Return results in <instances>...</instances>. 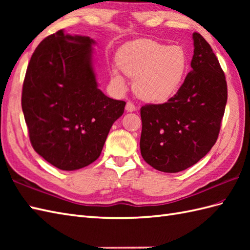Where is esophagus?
Listing matches in <instances>:
<instances>
[{
    "mask_svg": "<svg viewBox=\"0 0 250 250\" xmlns=\"http://www.w3.org/2000/svg\"><path fill=\"white\" fill-rule=\"evenodd\" d=\"M135 109H136V107H135V105L133 103H132V102L126 103V105H125V110L126 111L132 113V111H135Z\"/></svg>",
    "mask_w": 250,
    "mask_h": 250,
    "instance_id": "34e87169",
    "label": "esophagus"
}]
</instances>
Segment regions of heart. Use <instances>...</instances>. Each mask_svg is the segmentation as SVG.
<instances>
[{"mask_svg":"<svg viewBox=\"0 0 250 250\" xmlns=\"http://www.w3.org/2000/svg\"><path fill=\"white\" fill-rule=\"evenodd\" d=\"M118 64L125 75L136 78L135 90L143 100L163 103L182 87L188 70V57L180 46L139 40L119 50ZM113 77L124 86V77L118 68H113Z\"/></svg>","mask_w":250,"mask_h":250,"instance_id":"heart-1","label":"heart"}]
</instances>
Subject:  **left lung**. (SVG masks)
<instances>
[{"label":"left lung","mask_w":250,"mask_h":250,"mask_svg":"<svg viewBox=\"0 0 250 250\" xmlns=\"http://www.w3.org/2000/svg\"><path fill=\"white\" fill-rule=\"evenodd\" d=\"M191 70L163 104L142 106L141 153L153 168L177 173L206 156L218 139L228 89L225 73L201 34H192Z\"/></svg>","instance_id":"obj_1"}]
</instances>
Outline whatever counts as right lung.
Returning a JSON list of instances; mask_svg holds the SVG:
<instances>
[{
	"instance_id": "right-lung-1",
	"label": "right lung",
	"mask_w": 250,
	"mask_h": 250,
	"mask_svg": "<svg viewBox=\"0 0 250 250\" xmlns=\"http://www.w3.org/2000/svg\"><path fill=\"white\" fill-rule=\"evenodd\" d=\"M95 42L63 30L37 46L26 68L21 106L34 150L63 171H75L100 157L125 102L98 87Z\"/></svg>"
}]
</instances>
